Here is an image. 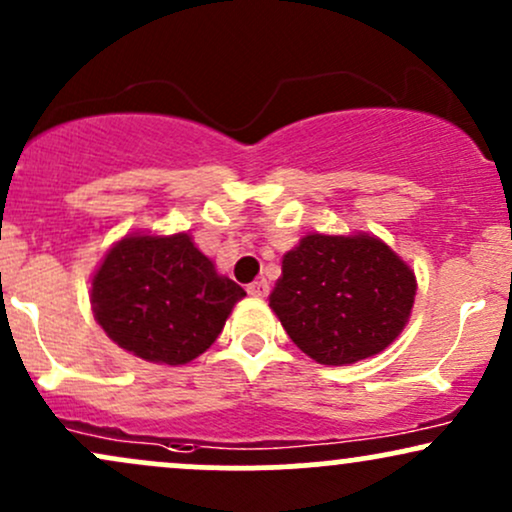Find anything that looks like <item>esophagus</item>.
I'll list each match as a JSON object with an SVG mask.
<instances>
[{
    "label": "esophagus",
    "instance_id": "34e87169",
    "mask_svg": "<svg viewBox=\"0 0 512 512\" xmlns=\"http://www.w3.org/2000/svg\"><path fill=\"white\" fill-rule=\"evenodd\" d=\"M248 293L252 298H264L269 293V284L264 279L260 281H252V284L248 286Z\"/></svg>",
    "mask_w": 512,
    "mask_h": 512
}]
</instances>
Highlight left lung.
Returning <instances> with one entry per match:
<instances>
[{"instance_id": "obj_1", "label": "left lung", "mask_w": 512, "mask_h": 512, "mask_svg": "<svg viewBox=\"0 0 512 512\" xmlns=\"http://www.w3.org/2000/svg\"><path fill=\"white\" fill-rule=\"evenodd\" d=\"M414 296V272L380 238L310 233L284 255L269 308L303 354L346 366L395 342Z\"/></svg>"}]
</instances>
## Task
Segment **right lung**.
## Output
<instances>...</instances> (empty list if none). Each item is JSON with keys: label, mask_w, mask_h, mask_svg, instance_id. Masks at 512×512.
<instances>
[{"label": "right lung", "mask_w": 512, "mask_h": 512, "mask_svg": "<svg viewBox=\"0 0 512 512\" xmlns=\"http://www.w3.org/2000/svg\"><path fill=\"white\" fill-rule=\"evenodd\" d=\"M243 296L187 233L125 236L91 281L93 315L103 332L129 354L166 366L204 354Z\"/></svg>", "instance_id": "obj_1"}]
</instances>
